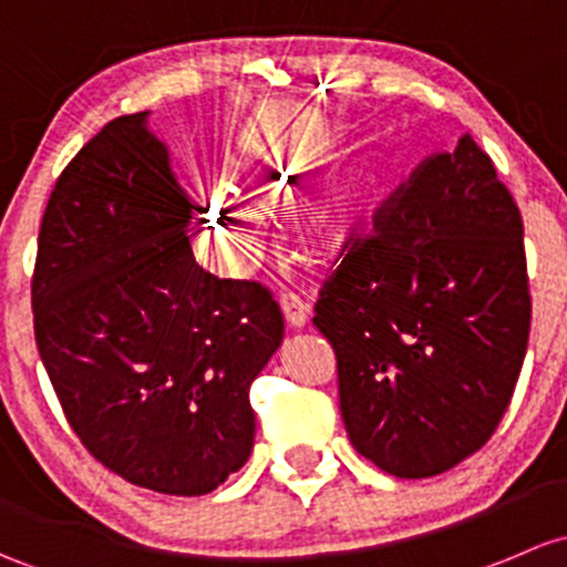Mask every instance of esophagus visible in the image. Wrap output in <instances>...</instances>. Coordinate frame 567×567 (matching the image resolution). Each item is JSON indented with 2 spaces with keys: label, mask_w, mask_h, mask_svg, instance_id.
Here are the masks:
<instances>
[{
  "label": "esophagus",
  "mask_w": 567,
  "mask_h": 567,
  "mask_svg": "<svg viewBox=\"0 0 567 567\" xmlns=\"http://www.w3.org/2000/svg\"><path fill=\"white\" fill-rule=\"evenodd\" d=\"M281 311L284 319L291 327H302L308 322V306L295 295H281Z\"/></svg>",
  "instance_id": "obj_1"
}]
</instances>
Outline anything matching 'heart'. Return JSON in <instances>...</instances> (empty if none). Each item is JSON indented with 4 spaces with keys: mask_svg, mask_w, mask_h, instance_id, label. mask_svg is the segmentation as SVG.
Instances as JSON below:
<instances>
[{
    "mask_svg": "<svg viewBox=\"0 0 567 567\" xmlns=\"http://www.w3.org/2000/svg\"><path fill=\"white\" fill-rule=\"evenodd\" d=\"M302 166L297 155L286 153V147H261L248 163L237 172L240 190L248 196H270L276 190H289V185L297 183ZM360 185L358 174H343L332 179L330 185L308 204L306 213V231L313 237H327L341 226L349 215L358 209ZM207 218L209 229L215 231L218 243L224 245L231 259L243 261L254 250L256 229L254 215L245 204L229 190H213L207 196Z\"/></svg>",
    "mask_w": 567,
    "mask_h": 567,
    "instance_id": "heart-1",
    "label": "heart"
}]
</instances>
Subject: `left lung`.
Returning a JSON list of instances; mask_svg holds the SVG:
<instances>
[{"mask_svg": "<svg viewBox=\"0 0 567 567\" xmlns=\"http://www.w3.org/2000/svg\"><path fill=\"white\" fill-rule=\"evenodd\" d=\"M319 289L354 451L431 477L497 431L527 352L524 224L470 133L412 168Z\"/></svg>", "mask_w": 567, "mask_h": 567, "instance_id": "obj_1", "label": "left lung"}]
</instances>
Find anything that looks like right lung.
<instances>
[{"label":"right lung","mask_w":567,"mask_h":567,"mask_svg":"<svg viewBox=\"0 0 567 567\" xmlns=\"http://www.w3.org/2000/svg\"><path fill=\"white\" fill-rule=\"evenodd\" d=\"M147 111L111 120L45 204L34 341L70 429L114 475L198 497L248 461L250 382L284 341L270 289L215 278Z\"/></svg>","instance_id":"obj_1"}]
</instances>
